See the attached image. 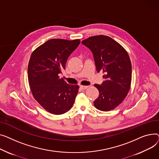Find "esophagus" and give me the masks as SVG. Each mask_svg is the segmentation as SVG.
<instances>
[{
    "label": "esophagus",
    "mask_w": 159,
    "mask_h": 159,
    "mask_svg": "<svg viewBox=\"0 0 159 159\" xmlns=\"http://www.w3.org/2000/svg\"><path fill=\"white\" fill-rule=\"evenodd\" d=\"M88 87H89V86H83V85H81V86H80V88H81V89H82V90H85V89H88Z\"/></svg>",
    "instance_id": "esophagus-1"
}]
</instances>
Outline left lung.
<instances>
[{
  "label": "left lung",
  "mask_w": 159,
  "mask_h": 159,
  "mask_svg": "<svg viewBox=\"0 0 159 159\" xmlns=\"http://www.w3.org/2000/svg\"><path fill=\"white\" fill-rule=\"evenodd\" d=\"M82 44L92 51L98 72L105 73L104 81L94 86L99 92L95 107L107 111L114 109L126 97L132 81V63L126 51L118 42L105 35L94 36Z\"/></svg>",
  "instance_id": "1"
}]
</instances>
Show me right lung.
Returning a JSON list of instances; mask_svg holds the SVG:
<instances>
[{
	"label": "right lung",
	"instance_id": "right-lung-1",
	"mask_svg": "<svg viewBox=\"0 0 159 159\" xmlns=\"http://www.w3.org/2000/svg\"><path fill=\"white\" fill-rule=\"evenodd\" d=\"M80 43L79 39H51L31 55L27 73L31 92L36 101L51 114L67 112L75 101L79 86L69 85L59 74Z\"/></svg>",
	"mask_w": 159,
	"mask_h": 159
}]
</instances>
